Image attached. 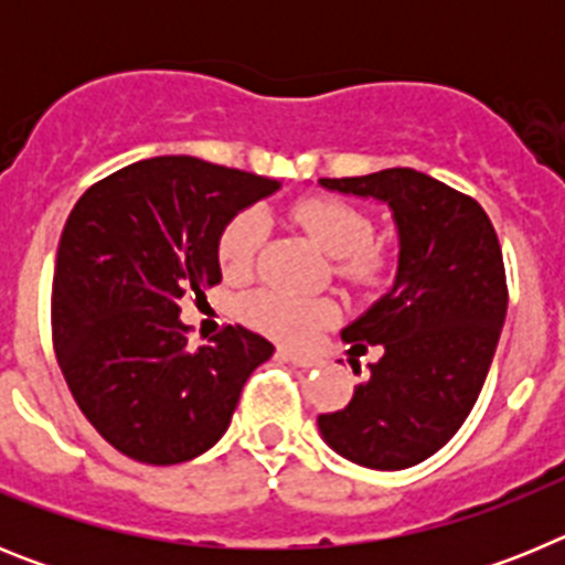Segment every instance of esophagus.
Instances as JSON below:
<instances>
[{
    "label": "esophagus",
    "mask_w": 565,
    "mask_h": 565,
    "mask_svg": "<svg viewBox=\"0 0 565 565\" xmlns=\"http://www.w3.org/2000/svg\"><path fill=\"white\" fill-rule=\"evenodd\" d=\"M279 356L286 359V362H291L294 367H317L319 359L313 356V353H302V351H279Z\"/></svg>",
    "instance_id": "esophagus-1"
}]
</instances>
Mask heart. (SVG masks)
Segmentation results:
<instances>
[{"mask_svg":"<svg viewBox=\"0 0 565 565\" xmlns=\"http://www.w3.org/2000/svg\"><path fill=\"white\" fill-rule=\"evenodd\" d=\"M291 217L328 257L339 259V274L353 282H373L384 257L373 246V223L364 212L339 198H306ZM266 243V221L257 212L237 214L221 234L217 257L228 277H246ZM339 308L331 299L297 297L286 291H254L239 302V317L257 331L282 342H302L322 326H331Z\"/></svg>","mask_w":565,"mask_h":565,"instance_id":"heart-1","label":"heart"}]
</instances>
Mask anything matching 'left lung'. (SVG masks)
<instances>
[{
    "mask_svg": "<svg viewBox=\"0 0 565 565\" xmlns=\"http://www.w3.org/2000/svg\"><path fill=\"white\" fill-rule=\"evenodd\" d=\"M319 186L387 203L398 232L393 288L342 328L351 351L382 344V359L344 411L317 418L319 436L359 467H416L456 436L495 356L507 317L501 243L472 198L416 169Z\"/></svg>",
    "mask_w": 565,
    "mask_h": 565,
    "instance_id": "left-lung-1",
    "label": "left lung"
}]
</instances>
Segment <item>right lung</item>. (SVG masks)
I'll list each match as a JSON object with an SVG mask.
<instances>
[{
  "instance_id": "add662e5",
  "label": "right lung",
  "mask_w": 565,
  "mask_h": 565,
  "mask_svg": "<svg viewBox=\"0 0 565 565\" xmlns=\"http://www.w3.org/2000/svg\"><path fill=\"white\" fill-rule=\"evenodd\" d=\"M279 186L163 154L113 172L70 212L53 348L87 422L124 456L167 467L206 452L228 430L246 379L271 359L274 344L243 326L192 348L181 299L221 282L223 228Z\"/></svg>"
}]
</instances>
